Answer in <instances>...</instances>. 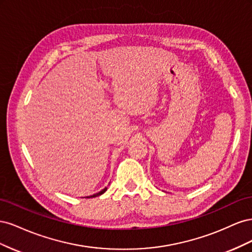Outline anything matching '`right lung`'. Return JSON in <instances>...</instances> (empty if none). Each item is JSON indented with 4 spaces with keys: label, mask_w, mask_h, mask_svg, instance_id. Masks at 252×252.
<instances>
[{
    "label": "right lung",
    "mask_w": 252,
    "mask_h": 252,
    "mask_svg": "<svg viewBox=\"0 0 252 252\" xmlns=\"http://www.w3.org/2000/svg\"><path fill=\"white\" fill-rule=\"evenodd\" d=\"M106 190H107V188H104L103 190H101V191L100 192H97V193H95V194H94V195H90V196H86L87 197V199H89V197H94V196H98V195H101V194H103L105 191H106Z\"/></svg>",
    "instance_id": "add662e5"
}]
</instances>
